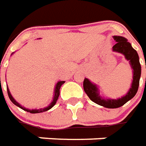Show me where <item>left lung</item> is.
Wrapping results in <instances>:
<instances>
[{
	"instance_id": "8db88e82",
	"label": "left lung",
	"mask_w": 146,
	"mask_h": 146,
	"mask_svg": "<svg viewBox=\"0 0 146 146\" xmlns=\"http://www.w3.org/2000/svg\"><path fill=\"white\" fill-rule=\"evenodd\" d=\"M113 38L116 42V44L112 47V50L124 55L125 58L129 60L131 68L133 69V81L127 94L118 99H104L99 94V90L97 85L91 82L86 78H85L83 81L84 91L90 99L96 104L108 108H119L134 98L138 90L141 70L137 51L133 48L131 43H129L126 38L121 36H113Z\"/></svg>"
}]
</instances>
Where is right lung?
<instances>
[{
	"label": "right lung",
	"mask_w": 146,
	"mask_h": 146,
	"mask_svg": "<svg viewBox=\"0 0 146 146\" xmlns=\"http://www.w3.org/2000/svg\"><path fill=\"white\" fill-rule=\"evenodd\" d=\"M64 82L65 81H60L56 83V87H55V90H54V98H53V99H52V101L50 103V104L48 105V107H46V108H40V109H28V108H24V107H23L21 104H19L18 102L15 101L14 98H12V94H11V93H10V91H9V89L8 88V86H7V91H8V95H9V99H10L12 103H13L14 104H15L16 106H18V107H19L20 108H22L23 110L28 111V112H31V113H39V112H43V111H48V110H49L50 108H52L53 106H54L55 104L56 103L57 99H58L59 95H60V86H61L62 85L64 84Z\"/></svg>",
	"instance_id": "obj_1"
}]
</instances>
